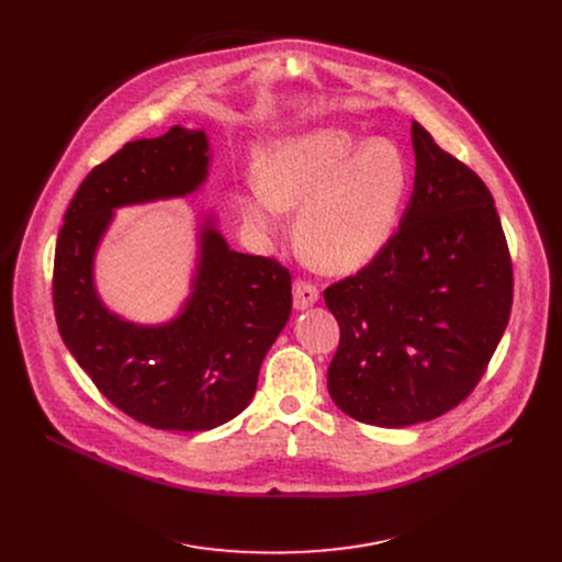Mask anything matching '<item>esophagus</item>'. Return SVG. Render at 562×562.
<instances>
[{
	"instance_id": "1",
	"label": "esophagus",
	"mask_w": 562,
	"mask_h": 562,
	"mask_svg": "<svg viewBox=\"0 0 562 562\" xmlns=\"http://www.w3.org/2000/svg\"><path fill=\"white\" fill-rule=\"evenodd\" d=\"M318 301V289L312 282L299 280L293 284V307L296 310H307Z\"/></svg>"
}]
</instances>
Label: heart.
<instances>
[{"instance_id":"1","label":"heart","mask_w":562,"mask_h":562,"mask_svg":"<svg viewBox=\"0 0 562 562\" xmlns=\"http://www.w3.org/2000/svg\"><path fill=\"white\" fill-rule=\"evenodd\" d=\"M409 161L392 138L337 127L289 134L261 150L236 204L250 232L273 241L296 212L301 252L328 273L362 269L392 239L409 191Z\"/></svg>"}]
</instances>
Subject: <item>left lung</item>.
Returning a JSON list of instances; mask_svg holds the SVG:
<instances>
[{
	"mask_svg": "<svg viewBox=\"0 0 562 562\" xmlns=\"http://www.w3.org/2000/svg\"><path fill=\"white\" fill-rule=\"evenodd\" d=\"M415 189L371 263L323 291L339 323L328 392L380 428L430 422L479 385L513 307V261L481 177L412 123Z\"/></svg>",
	"mask_w": 562,
	"mask_h": 562,
	"instance_id": "1",
	"label": "left lung"
}]
</instances>
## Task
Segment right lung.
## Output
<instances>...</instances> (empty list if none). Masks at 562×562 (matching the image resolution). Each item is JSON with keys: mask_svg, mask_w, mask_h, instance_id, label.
Instances as JSON below:
<instances>
[{"mask_svg": "<svg viewBox=\"0 0 562 562\" xmlns=\"http://www.w3.org/2000/svg\"><path fill=\"white\" fill-rule=\"evenodd\" d=\"M202 130L170 127L127 143L86 175L54 255V314L68 350L125 415L159 430H212L248 407L257 375L291 314V276L271 257L236 252L204 218L191 293L180 314L140 326L95 289V255L117 206L184 198L210 168Z\"/></svg>", "mask_w": 562, "mask_h": 562, "instance_id": "add662e5", "label": "right lung"}]
</instances>
